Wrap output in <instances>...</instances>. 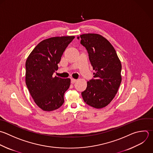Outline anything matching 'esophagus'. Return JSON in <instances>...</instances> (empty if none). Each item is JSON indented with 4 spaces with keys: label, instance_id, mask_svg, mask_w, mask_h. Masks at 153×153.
Wrapping results in <instances>:
<instances>
[{
    "label": "esophagus",
    "instance_id": "obj_1",
    "mask_svg": "<svg viewBox=\"0 0 153 153\" xmlns=\"http://www.w3.org/2000/svg\"><path fill=\"white\" fill-rule=\"evenodd\" d=\"M71 83L72 84H74V83H75V82H76V79H73V78H72L71 79Z\"/></svg>",
    "mask_w": 153,
    "mask_h": 153
}]
</instances>
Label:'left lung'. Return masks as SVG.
I'll return each mask as SVG.
<instances>
[{"instance_id":"left-lung-1","label":"left lung","mask_w":153,"mask_h":153,"mask_svg":"<svg viewBox=\"0 0 153 153\" xmlns=\"http://www.w3.org/2000/svg\"><path fill=\"white\" fill-rule=\"evenodd\" d=\"M87 50L95 73L81 93L84 101L95 108L107 106L114 98L121 82V64L111 43L104 37L94 33L78 36Z\"/></svg>"}]
</instances>
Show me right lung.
I'll list each match as a JSON object with an SVG mask.
<instances>
[{
  "instance_id": "add662e5",
  "label": "right lung",
  "mask_w": 153,
  "mask_h": 153,
  "mask_svg": "<svg viewBox=\"0 0 153 153\" xmlns=\"http://www.w3.org/2000/svg\"><path fill=\"white\" fill-rule=\"evenodd\" d=\"M75 36L53 37L39 42L26 62V84L35 103L45 111L59 108L71 84L53 74L58 69L63 52Z\"/></svg>"
}]
</instances>
